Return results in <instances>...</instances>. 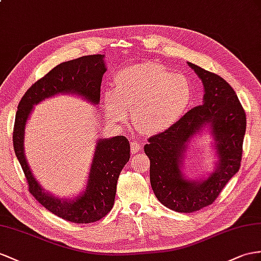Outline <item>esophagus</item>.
<instances>
[{"mask_svg": "<svg viewBox=\"0 0 261 261\" xmlns=\"http://www.w3.org/2000/svg\"><path fill=\"white\" fill-rule=\"evenodd\" d=\"M141 148H142V145L140 144L138 141H135V140L131 141V152L133 153V154H136L137 152H139V150H141Z\"/></svg>", "mask_w": 261, "mask_h": 261, "instance_id": "1", "label": "esophagus"}]
</instances>
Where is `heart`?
Here are the masks:
<instances>
[{
	"instance_id": "heart-1",
	"label": "heart",
	"mask_w": 261,
	"mask_h": 261,
	"mask_svg": "<svg viewBox=\"0 0 261 261\" xmlns=\"http://www.w3.org/2000/svg\"><path fill=\"white\" fill-rule=\"evenodd\" d=\"M192 99L188 77L172 73L156 63L132 65L115 76V89L106 92L105 106L111 119L132 112L137 129L143 135L163 132L182 117Z\"/></svg>"
}]
</instances>
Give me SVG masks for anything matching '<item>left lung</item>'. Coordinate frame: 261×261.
I'll return each instance as SVG.
<instances>
[{
    "instance_id": "obj_1",
    "label": "left lung",
    "mask_w": 261,
    "mask_h": 261,
    "mask_svg": "<svg viewBox=\"0 0 261 261\" xmlns=\"http://www.w3.org/2000/svg\"><path fill=\"white\" fill-rule=\"evenodd\" d=\"M189 66L203 82V105L151 137L144 145L153 192L164 206L178 213L196 212L216 200L240 168L246 132V113L231 86L216 73L192 63ZM205 125L211 126L217 140L218 169L203 181H188L180 173L181 158L190 138Z\"/></svg>"
}]
</instances>
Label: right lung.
<instances>
[{
	"label": "right lung",
	"mask_w": 261,
	"mask_h": 261,
	"mask_svg": "<svg viewBox=\"0 0 261 261\" xmlns=\"http://www.w3.org/2000/svg\"><path fill=\"white\" fill-rule=\"evenodd\" d=\"M103 55L83 56L54 67L33 84L18 103L13 146L28 181L29 191L46 210L76 224H88L101 219L115 203L120 172L130 159V143L123 136L98 141L90 169L89 182L82 195L71 200L58 199L45 193L33 176L24 155V129L33 106L59 92H71L97 105L100 86L106 72Z\"/></svg>",
	"instance_id": "right-lung-1"
}]
</instances>
